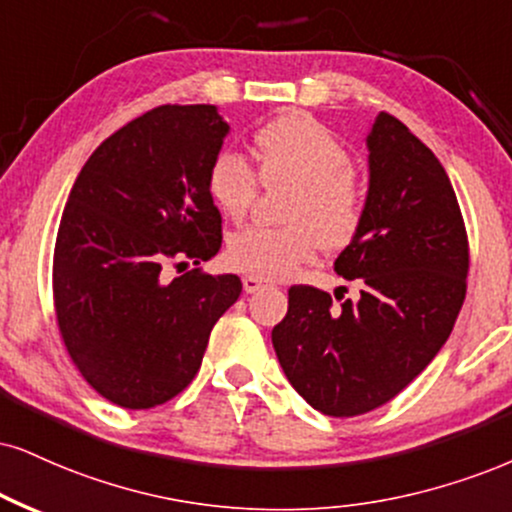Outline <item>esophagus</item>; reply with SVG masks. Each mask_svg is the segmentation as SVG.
<instances>
[{
    "mask_svg": "<svg viewBox=\"0 0 512 512\" xmlns=\"http://www.w3.org/2000/svg\"><path fill=\"white\" fill-rule=\"evenodd\" d=\"M242 285H244L246 294H254L261 287H266V280H263V277H256V275H246L242 280Z\"/></svg>",
    "mask_w": 512,
    "mask_h": 512,
    "instance_id": "1",
    "label": "esophagus"
}]
</instances>
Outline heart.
Here are the masks:
<instances>
[{"instance_id":"obj_1","label":"heart","mask_w":512,"mask_h":512,"mask_svg":"<svg viewBox=\"0 0 512 512\" xmlns=\"http://www.w3.org/2000/svg\"><path fill=\"white\" fill-rule=\"evenodd\" d=\"M258 175L235 149H220L208 163V197L223 216L242 220L258 192L294 187L287 227H244L227 239V263L263 280L292 275L315 251L349 244L363 223L365 197L353 175V159L334 132L301 111L282 113L256 130Z\"/></svg>"}]
</instances>
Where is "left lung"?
Segmentation results:
<instances>
[{"instance_id": "1", "label": "left lung", "mask_w": 512, "mask_h": 512, "mask_svg": "<svg viewBox=\"0 0 512 512\" xmlns=\"http://www.w3.org/2000/svg\"><path fill=\"white\" fill-rule=\"evenodd\" d=\"M365 142L363 223L334 261L361 296L332 306L323 289L294 285L273 327L287 380L332 418L363 415L406 389L446 344L468 289V232L437 156L384 111Z\"/></svg>"}]
</instances>
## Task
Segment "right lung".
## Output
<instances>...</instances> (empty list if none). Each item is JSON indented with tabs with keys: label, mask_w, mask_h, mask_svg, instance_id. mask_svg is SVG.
<instances>
[{
	"label": "right lung",
	"mask_w": 512,
	"mask_h": 512,
	"mask_svg": "<svg viewBox=\"0 0 512 512\" xmlns=\"http://www.w3.org/2000/svg\"><path fill=\"white\" fill-rule=\"evenodd\" d=\"M230 132L211 104H166L94 149L63 208L54 308L68 356L94 391L130 410L178 396L213 325L239 299L237 275L199 266L223 242L206 170Z\"/></svg>",
	"instance_id": "1"
}]
</instances>
